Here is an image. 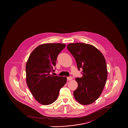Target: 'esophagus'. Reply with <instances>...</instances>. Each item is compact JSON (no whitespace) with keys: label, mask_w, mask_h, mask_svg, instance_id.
I'll list each match as a JSON object with an SVG mask.
<instances>
[{"label":"esophagus","mask_w":128,"mask_h":128,"mask_svg":"<svg viewBox=\"0 0 128 128\" xmlns=\"http://www.w3.org/2000/svg\"><path fill=\"white\" fill-rule=\"evenodd\" d=\"M72 76H70V77H67V80L68 81H70V80H72Z\"/></svg>","instance_id":"34e87169"}]
</instances>
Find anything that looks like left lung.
<instances>
[{
    "label": "left lung",
    "instance_id": "obj_1",
    "mask_svg": "<svg viewBox=\"0 0 128 128\" xmlns=\"http://www.w3.org/2000/svg\"><path fill=\"white\" fill-rule=\"evenodd\" d=\"M67 48L75 58L78 69H83L82 77L75 79L78 87L73 92L74 96L81 104H90L100 97L106 82L105 58L100 51L90 44L70 43Z\"/></svg>",
    "mask_w": 128,
    "mask_h": 128
}]
</instances>
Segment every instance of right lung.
Returning a JSON list of instances; mask_svg holds the SVG:
<instances>
[{
  "label": "right lung",
  "instance_id": "obj_1",
  "mask_svg": "<svg viewBox=\"0 0 128 128\" xmlns=\"http://www.w3.org/2000/svg\"><path fill=\"white\" fill-rule=\"evenodd\" d=\"M66 46L62 43L41 44L34 50L27 60V85L36 100L43 105L53 103L66 82V77L51 74L55 72L58 55Z\"/></svg>",
  "mask_w": 128,
  "mask_h": 128
}]
</instances>
